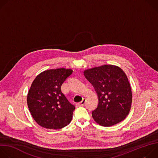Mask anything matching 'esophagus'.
Instances as JSON below:
<instances>
[{
  "label": "esophagus",
  "mask_w": 158,
  "mask_h": 158,
  "mask_svg": "<svg viewBox=\"0 0 158 158\" xmlns=\"http://www.w3.org/2000/svg\"><path fill=\"white\" fill-rule=\"evenodd\" d=\"M85 99H83L81 102H79V103L77 104V105H78L79 106H83L85 104Z\"/></svg>",
  "instance_id": "obj_1"
}]
</instances>
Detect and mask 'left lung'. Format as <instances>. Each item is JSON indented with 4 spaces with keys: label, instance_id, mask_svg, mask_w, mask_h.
Masks as SVG:
<instances>
[{
    "label": "left lung",
    "instance_id": "8db88e82",
    "mask_svg": "<svg viewBox=\"0 0 158 158\" xmlns=\"http://www.w3.org/2000/svg\"><path fill=\"white\" fill-rule=\"evenodd\" d=\"M98 96L97 108L92 112L99 125L109 127L123 121L132 104L131 87L125 73L119 67L103 65L84 71Z\"/></svg>",
    "mask_w": 158,
    "mask_h": 158
}]
</instances>
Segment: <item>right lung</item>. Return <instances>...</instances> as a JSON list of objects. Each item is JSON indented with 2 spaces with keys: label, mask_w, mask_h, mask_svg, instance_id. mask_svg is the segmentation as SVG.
I'll list each match as a JSON object with an SVG mask.
<instances>
[{
  "label": "right lung",
  "mask_w": 158,
  "mask_h": 158,
  "mask_svg": "<svg viewBox=\"0 0 158 158\" xmlns=\"http://www.w3.org/2000/svg\"><path fill=\"white\" fill-rule=\"evenodd\" d=\"M72 73L71 69L46 70L32 82L27 102L32 118L40 126L59 129L71 123L75 106L62 93L61 85Z\"/></svg>",
  "instance_id": "add662e5"
}]
</instances>
